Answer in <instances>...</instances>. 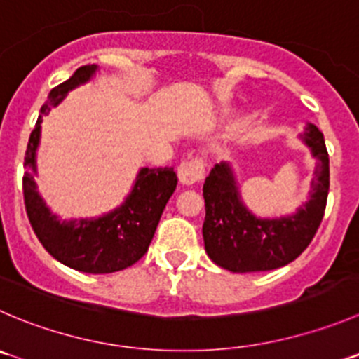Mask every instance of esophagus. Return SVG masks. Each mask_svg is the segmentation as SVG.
<instances>
[{
	"mask_svg": "<svg viewBox=\"0 0 359 359\" xmlns=\"http://www.w3.org/2000/svg\"><path fill=\"white\" fill-rule=\"evenodd\" d=\"M177 176L183 185H196L203 182L204 177V160L203 158H190L180 163L177 167Z\"/></svg>",
	"mask_w": 359,
	"mask_h": 359,
	"instance_id": "obj_1",
	"label": "esophagus"
}]
</instances>
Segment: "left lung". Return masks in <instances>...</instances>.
I'll return each mask as SVG.
<instances>
[{
  "label": "left lung",
  "instance_id": "left-lung-1",
  "mask_svg": "<svg viewBox=\"0 0 359 359\" xmlns=\"http://www.w3.org/2000/svg\"><path fill=\"white\" fill-rule=\"evenodd\" d=\"M316 162L309 201L296 213L261 218L245 206L233 167L227 162L211 169L203 187L206 218L203 238L215 264L233 273L269 271L294 261L316 236L326 210L330 158L323 132L306 123L299 135Z\"/></svg>",
  "mask_w": 359,
  "mask_h": 359
}]
</instances>
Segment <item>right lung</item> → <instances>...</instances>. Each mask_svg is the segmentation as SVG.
Here are the masks:
<instances>
[{
	"instance_id": "add662e5",
	"label": "right lung",
	"mask_w": 359,
	"mask_h": 359,
	"mask_svg": "<svg viewBox=\"0 0 359 359\" xmlns=\"http://www.w3.org/2000/svg\"><path fill=\"white\" fill-rule=\"evenodd\" d=\"M97 70V65L77 68L70 79L50 90L47 102L40 109L39 121L29 135L24 156L26 172L22 177L26 213L43 248L61 264L93 275L121 271L148 252L163 208L177 185L174 167H142L126 199L102 217L61 220L49 210L35 183L42 116L57 107L68 91L86 84Z\"/></svg>"
}]
</instances>
